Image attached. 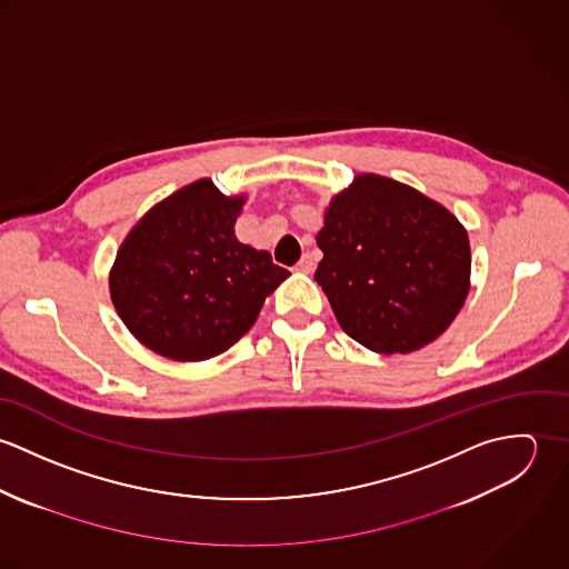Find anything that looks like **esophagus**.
Instances as JSON below:
<instances>
[{"mask_svg": "<svg viewBox=\"0 0 569 569\" xmlns=\"http://www.w3.org/2000/svg\"><path fill=\"white\" fill-rule=\"evenodd\" d=\"M311 269H313V258H311V253H305V256L300 258V262L296 264V271H300V273H311Z\"/></svg>", "mask_w": 569, "mask_h": 569, "instance_id": "obj_1", "label": "esophagus"}]
</instances>
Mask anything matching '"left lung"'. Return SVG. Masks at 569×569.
Wrapping results in <instances>:
<instances>
[{
  "label": "left lung",
  "mask_w": 569,
  "mask_h": 569,
  "mask_svg": "<svg viewBox=\"0 0 569 569\" xmlns=\"http://www.w3.org/2000/svg\"><path fill=\"white\" fill-rule=\"evenodd\" d=\"M316 280L339 326L361 346L395 355L433 341L469 293L467 230L440 203L379 174L337 194L318 234Z\"/></svg>",
  "instance_id": "8db88e82"
}]
</instances>
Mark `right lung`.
<instances>
[{
	"mask_svg": "<svg viewBox=\"0 0 569 569\" xmlns=\"http://www.w3.org/2000/svg\"><path fill=\"white\" fill-rule=\"evenodd\" d=\"M241 206L243 197L194 181L156 206L120 247L111 300L147 348L177 361L228 350L289 276L269 251L237 239Z\"/></svg>",
	"mask_w": 569,
	"mask_h": 569,
	"instance_id": "add662e5",
	"label": "right lung"
}]
</instances>
